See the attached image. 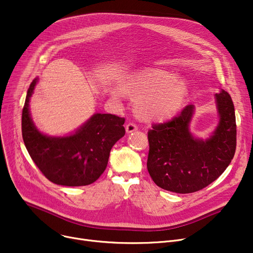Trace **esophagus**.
<instances>
[{"mask_svg":"<svg viewBox=\"0 0 253 253\" xmlns=\"http://www.w3.org/2000/svg\"><path fill=\"white\" fill-rule=\"evenodd\" d=\"M125 128H126V132H127V133H131V132H134V131H136V130L138 129L137 125H136L135 123H132V122L127 123V125H126Z\"/></svg>","mask_w":253,"mask_h":253,"instance_id":"1","label":"esophagus"}]
</instances>
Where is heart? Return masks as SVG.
I'll use <instances>...</instances> for the list:
<instances>
[{
    "label": "heart",
    "instance_id": "1",
    "mask_svg": "<svg viewBox=\"0 0 253 253\" xmlns=\"http://www.w3.org/2000/svg\"><path fill=\"white\" fill-rule=\"evenodd\" d=\"M127 95L138 98V113L151 121H164L174 116L187 98L189 87L180 78L162 71H144L123 84ZM117 97V94H114Z\"/></svg>",
    "mask_w": 253,
    "mask_h": 253
}]
</instances>
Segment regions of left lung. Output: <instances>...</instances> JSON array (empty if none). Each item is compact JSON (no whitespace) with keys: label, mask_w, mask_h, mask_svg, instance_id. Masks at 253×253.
I'll return each mask as SVG.
<instances>
[{"label":"left lung","mask_w":253,"mask_h":253,"mask_svg":"<svg viewBox=\"0 0 253 253\" xmlns=\"http://www.w3.org/2000/svg\"><path fill=\"white\" fill-rule=\"evenodd\" d=\"M219 122L210 138L194 137L189 126L194 105L148 132L147 167L158 187L178 194L200 191L217 179L233 160L237 128L234 103L228 92L215 94Z\"/></svg>","instance_id":"left-lung-1"}]
</instances>
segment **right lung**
<instances>
[{
  "label": "right lung",
  "instance_id": "obj_1",
  "mask_svg": "<svg viewBox=\"0 0 253 253\" xmlns=\"http://www.w3.org/2000/svg\"><path fill=\"white\" fill-rule=\"evenodd\" d=\"M38 79L31 83L22 110V138L33 161L46 178L66 187L88 185L106 168L113 145L125 135V119L112 114H95L64 137L40 132L30 114V98Z\"/></svg>",
  "mask_w": 253,
  "mask_h": 253
}]
</instances>
